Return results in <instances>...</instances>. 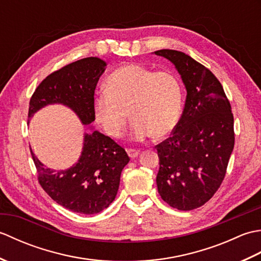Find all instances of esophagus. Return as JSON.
<instances>
[{
  "mask_svg": "<svg viewBox=\"0 0 261 261\" xmlns=\"http://www.w3.org/2000/svg\"><path fill=\"white\" fill-rule=\"evenodd\" d=\"M126 152H127V154H129V157L131 158V159H135V158H137L138 157V154H139V150H137V149H127L126 150Z\"/></svg>",
  "mask_w": 261,
  "mask_h": 261,
  "instance_id": "1",
  "label": "esophagus"
}]
</instances>
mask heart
I'll list each match as a JSON object with an SVG mask.
<instances>
[{
  "mask_svg": "<svg viewBox=\"0 0 261 261\" xmlns=\"http://www.w3.org/2000/svg\"><path fill=\"white\" fill-rule=\"evenodd\" d=\"M105 90L94 96L93 112L97 123L113 138L123 135L129 114L134 120L130 130L134 141L152 135L168 136L180 119L184 93L170 71L153 73L140 65L125 64L108 76Z\"/></svg>",
  "mask_w": 261,
  "mask_h": 261,
  "instance_id": "b5f03b06",
  "label": "heart"
}]
</instances>
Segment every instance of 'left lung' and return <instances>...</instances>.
<instances>
[{
  "mask_svg": "<svg viewBox=\"0 0 261 261\" xmlns=\"http://www.w3.org/2000/svg\"><path fill=\"white\" fill-rule=\"evenodd\" d=\"M174 64L187 95L173 134L156 146L158 193L171 207L191 211L206 203L222 184L234 147L233 114L219 80L188 55L154 51Z\"/></svg>",
  "mask_w": 261,
  "mask_h": 261,
  "instance_id": "1",
  "label": "left lung"
}]
</instances>
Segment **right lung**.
Listing matches in <instances>:
<instances>
[{
  "mask_svg": "<svg viewBox=\"0 0 261 261\" xmlns=\"http://www.w3.org/2000/svg\"><path fill=\"white\" fill-rule=\"evenodd\" d=\"M105 67L104 60L87 57L54 71L33 93L28 118L49 104H63L83 124L90 125L95 120L94 92ZM31 156L45 192L65 208L81 214L99 213L114 201L121 171L130 160L123 148L97 130L84 135L80 159L68 169L47 168L32 150Z\"/></svg>",
  "mask_w": 261,
  "mask_h": 261,
  "instance_id": "add662e5",
  "label": "right lung"
}]
</instances>
